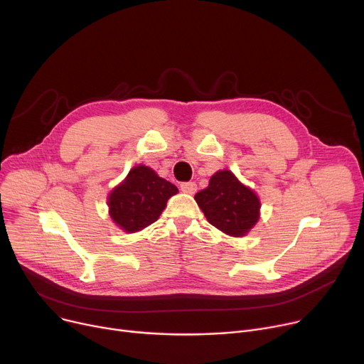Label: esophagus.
Listing matches in <instances>:
<instances>
[{
    "label": "esophagus",
    "instance_id": "esophagus-1",
    "mask_svg": "<svg viewBox=\"0 0 364 364\" xmlns=\"http://www.w3.org/2000/svg\"><path fill=\"white\" fill-rule=\"evenodd\" d=\"M180 188H181V192H184V193H187V195H193V193L196 192L198 186H196V183H193V181H186V183H181V184H180Z\"/></svg>",
    "mask_w": 364,
    "mask_h": 364
}]
</instances>
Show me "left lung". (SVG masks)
I'll list each match as a JSON object with an SVG mask.
<instances>
[{
    "label": "left lung",
    "mask_w": 364,
    "mask_h": 364,
    "mask_svg": "<svg viewBox=\"0 0 364 364\" xmlns=\"http://www.w3.org/2000/svg\"><path fill=\"white\" fill-rule=\"evenodd\" d=\"M206 220L235 237L245 236L259 218V199L230 171H218L195 196Z\"/></svg>",
    "instance_id": "1"
}]
</instances>
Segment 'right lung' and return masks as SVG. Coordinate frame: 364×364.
I'll return each mask as SVG.
<instances>
[{"instance_id":"1","label":"right lung","mask_w":364,"mask_h":364,"mask_svg":"<svg viewBox=\"0 0 364 364\" xmlns=\"http://www.w3.org/2000/svg\"><path fill=\"white\" fill-rule=\"evenodd\" d=\"M177 192L174 184L161 178L151 168L134 166L109 196L110 217L125 232L143 230L159 218L168 199Z\"/></svg>"}]
</instances>
